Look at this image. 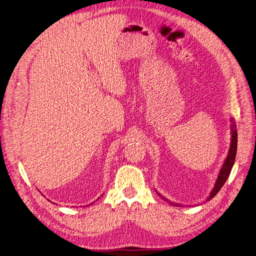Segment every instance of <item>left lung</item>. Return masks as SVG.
I'll return each mask as SVG.
<instances>
[{
    "label": "left lung",
    "instance_id": "left-lung-1",
    "mask_svg": "<svg viewBox=\"0 0 256 256\" xmlns=\"http://www.w3.org/2000/svg\"><path fill=\"white\" fill-rule=\"evenodd\" d=\"M230 121H232V126H230L232 139H230V150H228L227 156H226V158H225V160H224V163H223V165H222V167H221V170H220V172H219V174H218V178H217V180H216V182H214V188H212V192L210 193V195H208V197L206 198V201L210 200L212 198H214V196L217 195V193L220 191V189L223 186V184H225V182L227 180L228 176H230L232 168V166H234V160H236V147H238V130H236V122H234V121L232 119H230ZM156 194H158L160 197H162L165 201H168V202H169L171 206H182L180 204H172L171 201H169L167 198L163 197L158 191H156Z\"/></svg>",
    "mask_w": 256,
    "mask_h": 256
}]
</instances>
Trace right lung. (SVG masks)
Instances as JSON below:
<instances>
[{
	"mask_svg": "<svg viewBox=\"0 0 256 256\" xmlns=\"http://www.w3.org/2000/svg\"><path fill=\"white\" fill-rule=\"evenodd\" d=\"M48 201H50V200H48Z\"/></svg>",
	"mask_w": 256,
	"mask_h": 256,
	"instance_id": "add662e5",
	"label": "right lung"
}]
</instances>
